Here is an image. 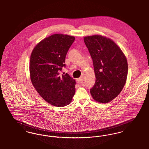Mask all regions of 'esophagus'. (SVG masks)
<instances>
[{
  "instance_id": "obj_1",
  "label": "esophagus",
  "mask_w": 149,
  "mask_h": 149,
  "mask_svg": "<svg viewBox=\"0 0 149 149\" xmlns=\"http://www.w3.org/2000/svg\"><path fill=\"white\" fill-rule=\"evenodd\" d=\"M77 81H78V82L79 84H81L82 85H84V83L82 82L84 81V77L83 76H82L80 78L77 79Z\"/></svg>"
}]
</instances>
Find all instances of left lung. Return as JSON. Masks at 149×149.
<instances>
[{
    "label": "left lung",
    "instance_id": "1",
    "mask_svg": "<svg viewBox=\"0 0 149 149\" xmlns=\"http://www.w3.org/2000/svg\"><path fill=\"white\" fill-rule=\"evenodd\" d=\"M93 59L95 84L90 94L96 102L108 103L115 99L125 85L128 63L125 55L111 39L100 35L84 38Z\"/></svg>",
    "mask_w": 149,
    "mask_h": 149
}]
</instances>
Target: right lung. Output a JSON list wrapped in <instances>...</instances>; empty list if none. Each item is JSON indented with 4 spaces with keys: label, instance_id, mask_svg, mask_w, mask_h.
<instances>
[{
    "label": "right lung",
    "instance_id": "1",
    "mask_svg": "<svg viewBox=\"0 0 149 149\" xmlns=\"http://www.w3.org/2000/svg\"><path fill=\"white\" fill-rule=\"evenodd\" d=\"M74 40L73 36L53 34L39 42L31 54L32 84L44 100L55 107L68 105L75 94V79L67 73L59 74Z\"/></svg>",
    "mask_w": 149,
    "mask_h": 149
}]
</instances>
